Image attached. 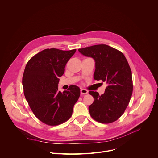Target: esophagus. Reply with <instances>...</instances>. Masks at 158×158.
<instances>
[{"instance_id":"esophagus-1","label":"esophagus","mask_w":158,"mask_h":158,"mask_svg":"<svg viewBox=\"0 0 158 158\" xmlns=\"http://www.w3.org/2000/svg\"><path fill=\"white\" fill-rule=\"evenodd\" d=\"M80 92H81V94H86L88 93V91L86 89H83V88L81 89Z\"/></svg>"}]
</instances>
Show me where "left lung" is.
I'll return each instance as SVG.
<instances>
[{"label":"left lung","instance_id":"1","mask_svg":"<svg viewBox=\"0 0 158 158\" xmlns=\"http://www.w3.org/2000/svg\"><path fill=\"white\" fill-rule=\"evenodd\" d=\"M78 51L94 59V79L107 85L101 96L96 91H89L94 98L88 107L91 116L103 123L117 120L128 105L133 91L131 71L125 57L120 51L106 44L79 49Z\"/></svg>","mask_w":158,"mask_h":158}]
</instances>
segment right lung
I'll list each match as a JSON object with an SVG mask.
<instances>
[{"label": "right lung", "instance_id": "right-lung-1", "mask_svg": "<svg viewBox=\"0 0 158 158\" xmlns=\"http://www.w3.org/2000/svg\"><path fill=\"white\" fill-rule=\"evenodd\" d=\"M76 49H46L27 63L22 79L25 98L35 115L49 125H57L72 115L80 95L79 87L71 85L67 91L58 90L59 77Z\"/></svg>", "mask_w": 158, "mask_h": 158}]
</instances>
